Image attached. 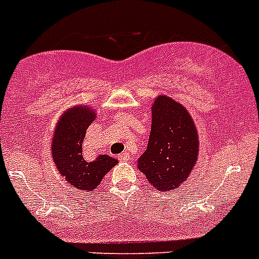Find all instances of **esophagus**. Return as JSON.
<instances>
[{
    "mask_svg": "<svg viewBox=\"0 0 259 259\" xmlns=\"http://www.w3.org/2000/svg\"><path fill=\"white\" fill-rule=\"evenodd\" d=\"M129 158H130L129 153H122V154L118 155L119 162H126V161H129Z\"/></svg>",
    "mask_w": 259,
    "mask_h": 259,
    "instance_id": "obj_1",
    "label": "esophagus"
}]
</instances>
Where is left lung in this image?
I'll list each match as a JSON object with an SVG mask.
<instances>
[{"label": "left lung", "instance_id": "obj_1", "mask_svg": "<svg viewBox=\"0 0 259 259\" xmlns=\"http://www.w3.org/2000/svg\"><path fill=\"white\" fill-rule=\"evenodd\" d=\"M198 136L188 110L161 96L151 108L148 149L138 159V169L158 191L177 189L190 174L198 154Z\"/></svg>", "mask_w": 259, "mask_h": 259}]
</instances>
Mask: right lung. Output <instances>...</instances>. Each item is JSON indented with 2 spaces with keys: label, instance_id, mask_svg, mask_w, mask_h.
I'll use <instances>...</instances> for the list:
<instances>
[{
  "label": "right lung",
  "instance_id": "1",
  "mask_svg": "<svg viewBox=\"0 0 259 259\" xmlns=\"http://www.w3.org/2000/svg\"><path fill=\"white\" fill-rule=\"evenodd\" d=\"M94 118V110L86 106H75L62 115L54 132L52 145L54 163L61 176L78 190L92 191L96 189L105 174L118 162L106 154L98 155L89 162L82 154L86 130Z\"/></svg>",
  "mask_w": 259,
  "mask_h": 259
}]
</instances>
